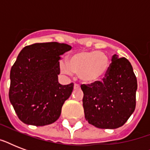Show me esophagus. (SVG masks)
Returning a JSON list of instances; mask_svg holds the SVG:
<instances>
[{
  "label": "esophagus",
  "mask_w": 150,
  "mask_h": 150,
  "mask_svg": "<svg viewBox=\"0 0 150 150\" xmlns=\"http://www.w3.org/2000/svg\"><path fill=\"white\" fill-rule=\"evenodd\" d=\"M74 88H75V89H79L80 86L79 84H77V83H75V85H74Z\"/></svg>",
  "instance_id": "obj_1"
}]
</instances>
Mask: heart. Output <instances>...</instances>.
<instances>
[{
    "label": "heart",
    "mask_w": 150,
    "mask_h": 150,
    "mask_svg": "<svg viewBox=\"0 0 150 150\" xmlns=\"http://www.w3.org/2000/svg\"><path fill=\"white\" fill-rule=\"evenodd\" d=\"M110 59L104 52L81 50L68 57V61H60V70L63 74H78L85 83H93L105 77L110 68Z\"/></svg>",
    "instance_id": "b5f03b06"
}]
</instances>
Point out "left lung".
Here are the masks:
<instances>
[{"label": "left lung", "mask_w": 150, "mask_h": 150, "mask_svg": "<svg viewBox=\"0 0 150 150\" xmlns=\"http://www.w3.org/2000/svg\"><path fill=\"white\" fill-rule=\"evenodd\" d=\"M85 117L102 129L124 125L136 105L137 79L132 66L125 57H112L108 72L103 81L81 85Z\"/></svg>", "instance_id": "8db88e82"}]
</instances>
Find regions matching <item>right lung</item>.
I'll return each instance as SVG.
<instances>
[{
    "mask_svg": "<svg viewBox=\"0 0 150 150\" xmlns=\"http://www.w3.org/2000/svg\"><path fill=\"white\" fill-rule=\"evenodd\" d=\"M71 49L57 42L34 43L20 52L10 72L9 100L18 117L26 125L43 126L61 115L74 83L61 85V55Z\"/></svg>",
    "mask_w": 150,
    "mask_h": 150,
    "instance_id": "obj_1",
    "label": "right lung"
}]
</instances>
